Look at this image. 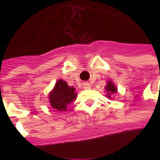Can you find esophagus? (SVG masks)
<instances>
[{
  "instance_id": "34e87169",
  "label": "esophagus",
  "mask_w": 160,
  "mask_h": 160,
  "mask_svg": "<svg viewBox=\"0 0 160 160\" xmlns=\"http://www.w3.org/2000/svg\"><path fill=\"white\" fill-rule=\"evenodd\" d=\"M82 87L84 88V89H86V90H88V89H90V88H91V85H90V83L84 82L82 84Z\"/></svg>"
}]
</instances>
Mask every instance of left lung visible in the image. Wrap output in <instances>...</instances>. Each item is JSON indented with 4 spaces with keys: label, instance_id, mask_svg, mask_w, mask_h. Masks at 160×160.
Listing matches in <instances>:
<instances>
[{
    "label": "left lung",
    "instance_id": "8db88e82",
    "mask_svg": "<svg viewBox=\"0 0 160 160\" xmlns=\"http://www.w3.org/2000/svg\"><path fill=\"white\" fill-rule=\"evenodd\" d=\"M105 90L107 91V97L109 99H111V95H114V93L117 92V88L116 86L113 84L111 80L107 81V85L105 86Z\"/></svg>",
    "mask_w": 160,
    "mask_h": 160
}]
</instances>
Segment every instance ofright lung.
<instances>
[{"label":"right lung","mask_w":160,"mask_h":160,"mask_svg":"<svg viewBox=\"0 0 160 160\" xmlns=\"http://www.w3.org/2000/svg\"><path fill=\"white\" fill-rule=\"evenodd\" d=\"M75 90V88L69 86L65 80H59L49 94L51 105L56 110L65 111L68 105L76 99L77 94Z\"/></svg>","instance_id":"1"}]
</instances>
